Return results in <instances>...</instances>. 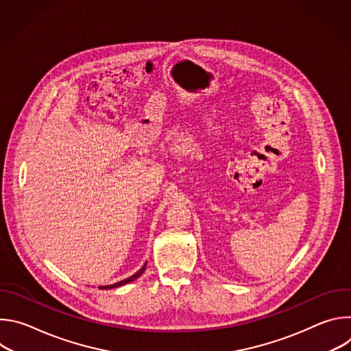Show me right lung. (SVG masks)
<instances>
[{
  "label": "right lung",
  "mask_w": 351,
  "mask_h": 351,
  "mask_svg": "<svg viewBox=\"0 0 351 351\" xmlns=\"http://www.w3.org/2000/svg\"><path fill=\"white\" fill-rule=\"evenodd\" d=\"M144 269H145V264H144V267H141V269H138L134 275L129 276L128 279H123V280H121V282H118V283H114V285H110V286H99V289H103V290H106V289H112V287L123 286V285H126V283H129V282H133L134 279H137L138 276H141V274L144 272Z\"/></svg>",
  "instance_id": "1"
}]
</instances>
